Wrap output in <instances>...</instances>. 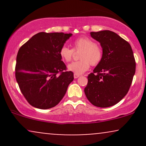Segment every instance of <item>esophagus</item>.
I'll use <instances>...</instances> for the list:
<instances>
[{
  "label": "esophagus",
  "instance_id": "1",
  "mask_svg": "<svg viewBox=\"0 0 146 146\" xmlns=\"http://www.w3.org/2000/svg\"><path fill=\"white\" fill-rule=\"evenodd\" d=\"M73 76H74V78H75V79H76V78H79V77H80V75L76 74V73H74V75H73Z\"/></svg>",
  "mask_w": 146,
  "mask_h": 146
}]
</instances>
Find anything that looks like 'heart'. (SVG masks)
I'll use <instances>...</instances> for the list:
<instances>
[{"label":"heart","mask_w":146,"mask_h":146,"mask_svg":"<svg viewBox=\"0 0 146 146\" xmlns=\"http://www.w3.org/2000/svg\"><path fill=\"white\" fill-rule=\"evenodd\" d=\"M73 48L62 46L60 50V57L66 62H70L73 56L74 51H82L80 54L81 60L73 62L68 64V69L76 74L80 75L86 72L92 66H96L102 61L103 51L100 45L96 44L88 37L83 36L77 38L73 43Z\"/></svg>","instance_id":"obj_1"}]
</instances>
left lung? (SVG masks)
<instances>
[{
  "instance_id": "left-lung-1",
  "label": "left lung",
  "mask_w": 146,
  "mask_h": 146,
  "mask_svg": "<svg viewBox=\"0 0 146 146\" xmlns=\"http://www.w3.org/2000/svg\"><path fill=\"white\" fill-rule=\"evenodd\" d=\"M90 36L101 44L103 58L88 75L84 93L92 104L107 108L128 93L136 69L135 57L130 44L113 31L90 32Z\"/></svg>"
}]
</instances>
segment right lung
<instances>
[{"label": "right lung", "instance_id": "add662e5", "mask_svg": "<svg viewBox=\"0 0 146 146\" xmlns=\"http://www.w3.org/2000/svg\"><path fill=\"white\" fill-rule=\"evenodd\" d=\"M72 33L40 32L19 48L15 68L21 93L32 106L48 109L64 96L73 73L66 71L60 50Z\"/></svg>", "mask_w": 146, "mask_h": 146}]
</instances>
